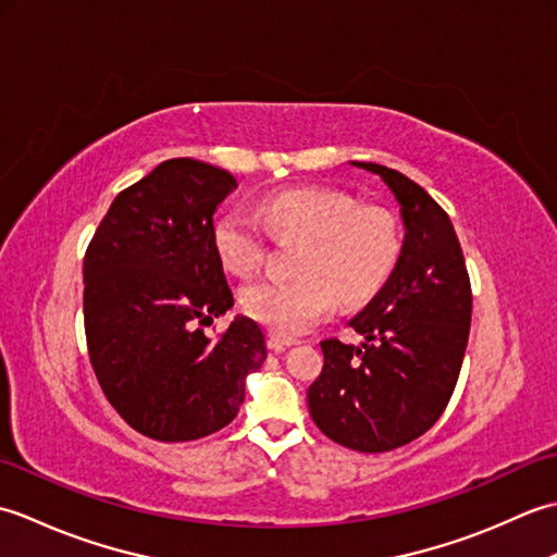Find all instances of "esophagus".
<instances>
[{
    "mask_svg": "<svg viewBox=\"0 0 557 557\" xmlns=\"http://www.w3.org/2000/svg\"><path fill=\"white\" fill-rule=\"evenodd\" d=\"M268 339H270V347L275 349V351H282V349H287V347H292V345H299V339H297V337H289V335L275 333V330H270Z\"/></svg>",
    "mask_w": 557,
    "mask_h": 557,
    "instance_id": "34e87169",
    "label": "esophagus"
}]
</instances>
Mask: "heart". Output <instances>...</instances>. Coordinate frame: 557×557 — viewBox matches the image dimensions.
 I'll return each mask as SVG.
<instances>
[{"label": "heart", "instance_id": "obj_1", "mask_svg": "<svg viewBox=\"0 0 557 557\" xmlns=\"http://www.w3.org/2000/svg\"><path fill=\"white\" fill-rule=\"evenodd\" d=\"M257 218L230 208L212 224V246L222 265L244 275L260 265L268 242H301L297 277H256L242 287V306L253 321L282 335H297L325 321L337 297L359 304L381 289L399 256V224L381 208L330 188H292L270 196Z\"/></svg>", "mask_w": 557, "mask_h": 557}]
</instances>
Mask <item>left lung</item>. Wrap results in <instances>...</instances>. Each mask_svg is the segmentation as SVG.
Instances as JSON below:
<instances>
[{
    "label": "left lung",
    "instance_id": "8db88e82",
    "mask_svg": "<svg viewBox=\"0 0 557 557\" xmlns=\"http://www.w3.org/2000/svg\"><path fill=\"white\" fill-rule=\"evenodd\" d=\"M395 194L405 244L393 275L351 318L361 347L321 342L323 371L309 387V411L330 441L359 453H387L417 441L455 393L471 323V282L447 212L409 176L375 162Z\"/></svg>",
    "mask_w": 557,
    "mask_h": 557
}]
</instances>
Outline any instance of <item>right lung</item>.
Listing matches in <instances>:
<instances>
[{
    "label": "right lung",
    "mask_w": 557,
    "mask_h": 557,
    "mask_svg": "<svg viewBox=\"0 0 557 557\" xmlns=\"http://www.w3.org/2000/svg\"><path fill=\"white\" fill-rule=\"evenodd\" d=\"M236 180L191 158L158 164L112 200L83 258V325L104 397L140 435L198 441L224 429L263 366V330L239 315L212 246V215Z\"/></svg>",
    "instance_id": "obj_1"
}]
</instances>
